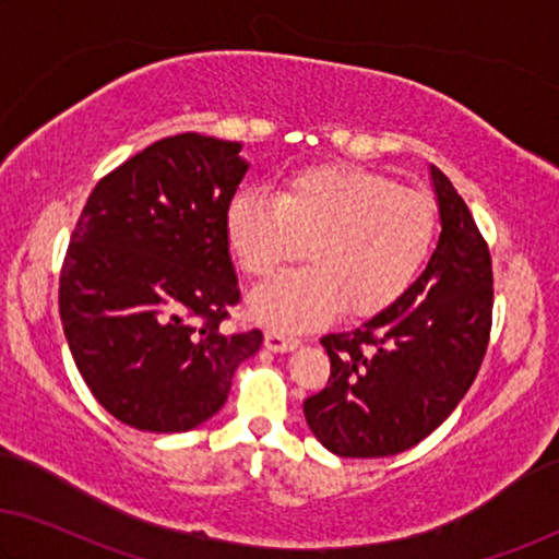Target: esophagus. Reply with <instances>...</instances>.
<instances>
[{"instance_id":"obj_1","label":"esophagus","mask_w":559,"mask_h":559,"mask_svg":"<svg viewBox=\"0 0 559 559\" xmlns=\"http://www.w3.org/2000/svg\"><path fill=\"white\" fill-rule=\"evenodd\" d=\"M301 341L296 336H290L288 331L283 329H269L265 331V346L271 348V352H290V348H296Z\"/></svg>"}]
</instances>
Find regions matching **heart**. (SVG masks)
<instances>
[{
  "mask_svg": "<svg viewBox=\"0 0 559 559\" xmlns=\"http://www.w3.org/2000/svg\"><path fill=\"white\" fill-rule=\"evenodd\" d=\"M228 246L243 273L269 278L304 255L308 265L251 294V313L281 329L331 319L341 304L369 316L396 304L429 261L437 211L386 175L329 165L294 175L273 203L238 193L226 213Z\"/></svg>",
  "mask_w": 559,
  "mask_h": 559,
  "instance_id": "1",
  "label": "heart"
}]
</instances>
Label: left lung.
I'll return each instance as SVG.
<instances>
[{
  "mask_svg": "<svg viewBox=\"0 0 559 559\" xmlns=\"http://www.w3.org/2000/svg\"><path fill=\"white\" fill-rule=\"evenodd\" d=\"M441 236L414 286L359 329L321 338L329 384L304 402L329 452L373 460L406 452L456 409L492 331V255L452 180L431 165Z\"/></svg>",
  "mask_w": 559,
  "mask_h": 559,
  "instance_id": "8db88e82",
  "label": "left lung"
}]
</instances>
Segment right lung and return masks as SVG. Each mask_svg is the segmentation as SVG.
I'll return each mask as SVG.
<instances>
[{
  "mask_svg": "<svg viewBox=\"0 0 559 559\" xmlns=\"http://www.w3.org/2000/svg\"><path fill=\"white\" fill-rule=\"evenodd\" d=\"M240 145L182 132L90 193L60 271V319L93 396L140 431H188L226 404L263 333L226 331L240 288L226 213Z\"/></svg>",
  "mask_w": 559,
  "mask_h": 559,
  "instance_id": "add662e5",
  "label": "right lung"
}]
</instances>
